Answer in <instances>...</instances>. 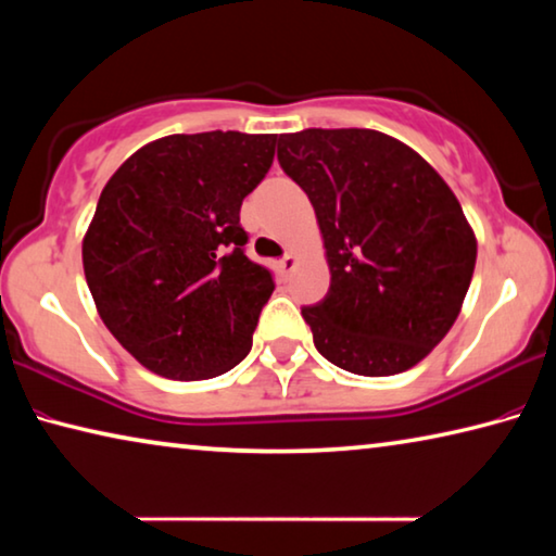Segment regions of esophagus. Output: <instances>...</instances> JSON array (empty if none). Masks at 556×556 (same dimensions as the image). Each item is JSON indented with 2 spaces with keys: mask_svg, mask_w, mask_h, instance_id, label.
<instances>
[{
  "mask_svg": "<svg viewBox=\"0 0 556 556\" xmlns=\"http://www.w3.org/2000/svg\"><path fill=\"white\" fill-rule=\"evenodd\" d=\"M296 262H299V260H296L294 255H291V252H287V255H285V257H281V260H277V271H279V275H281V277H289V271L296 267Z\"/></svg>",
  "mask_w": 556,
  "mask_h": 556,
  "instance_id": "34e87169",
  "label": "esophagus"
}]
</instances>
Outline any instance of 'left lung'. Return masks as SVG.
Returning <instances> with one entry per match:
<instances>
[{
	"label": "left lung",
	"mask_w": 556,
	"mask_h": 556,
	"mask_svg": "<svg viewBox=\"0 0 556 556\" xmlns=\"http://www.w3.org/2000/svg\"><path fill=\"white\" fill-rule=\"evenodd\" d=\"M277 159L312 201L331 287L301 308L326 361L397 375L454 326L476 267L460 203L414 149L375 129L279 135Z\"/></svg>",
	"instance_id": "left-lung-1"
}]
</instances>
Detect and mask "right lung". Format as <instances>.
Returning a JSON list of instances; mask_svg holds the SVG:
<instances>
[{
	"label": "right lung",
	"instance_id": "add662e5",
	"mask_svg": "<svg viewBox=\"0 0 556 556\" xmlns=\"http://www.w3.org/2000/svg\"><path fill=\"white\" fill-rule=\"evenodd\" d=\"M277 135L201 131L147 144L102 188L83 240L100 318L168 380L232 370L275 291L244 255L240 205L269 172Z\"/></svg>",
	"mask_w": 556,
	"mask_h": 556
}]
</instances>
